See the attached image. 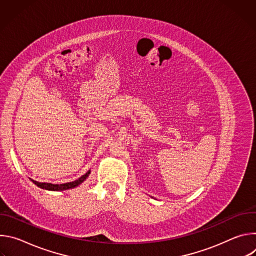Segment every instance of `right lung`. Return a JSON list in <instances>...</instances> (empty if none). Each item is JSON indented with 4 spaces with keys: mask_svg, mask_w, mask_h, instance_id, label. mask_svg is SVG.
<instances>
[{
    "mask_svg": "<svg viewBox=\"0 0 256 256\" xmlns=\"http://www.w3.org/2000/svg\"><path fill=\"white\" fill-rule=\"evenodd\" d=\"M89 174H90V171H88L86 174H84L83 176H81L77 180L72 181V182H66V184H46V182H38V181H35V180H32V181H33L34 184H36L40 188L48 190L60 192V190H66L74 188L78 186L79 184H81L82 182L89 176Z\"/></svg>",
    "mask_w": 256,
    "mask_h": 256,
    "instance_id": "add662e5",
    "label": "right lung"
}]
</instances>
